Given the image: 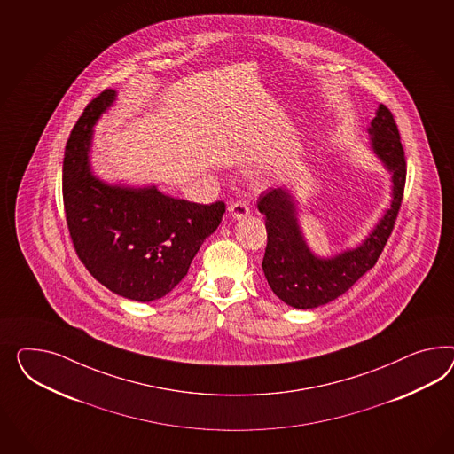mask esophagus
<instances>
[{"instance_id": "1", "label": "esophagus", "mask_w": 454, "mask_h": 454, "mask_svg": "<svg viewBox=\"0 0 454 454\" xmlns=\"http://www.w3.org/2000/svg\"><path fill=\"white\" fill-rule=\"evenodd\" d=\"M230 215L233 216L234 220H241L249 215V207L246 205L245 201H236L230 207Z\"/></svg>"}]
</instances>
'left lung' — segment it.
Instances as JSON below:
<instances>
[{"label": "left lung", "instance_id": "left-lung-1", "mask_svg": "<svg viewBox=\"0 0 454 454\" xmlns=\"http://www.w3.org/2000/svg\"><path fill=\"white\" fill-rule=\"evenodd\" d=\"M368 135L373 153L392 173V203L356 249L333 258L316 256L301 231L294 196L286 188H272L259 196L258 208L266 216L268 231L262 270L272 293L287 306L314 309L347 293L375 266L392 234L403 200L406 160L393 114L383 104L370 122Z\"/></svg>", "mask_w": 454, "mask_h": 454}]
</instances>
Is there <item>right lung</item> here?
I'll return each mask as SVG.
<instances>
[{
	"mask_svg": "<svg viewBox=\"0 0 454 454\" xmlns=\"http://www.w3.org/2000/svg\"><path fill=\"white\" fill-rule=\"evenodd\" d=\"M117 98L106 89L74 125L62 163V198L74 247L112 293L138 302L168 294L200 246L220 226L224 203H192L155 186L109 184L90 168L92 127Z\"/></svg>",
	"mask_w": 454,
	"mask_h": 454,
	"instance_id": "1",
	"label": "right lung"
}]
</instances>
